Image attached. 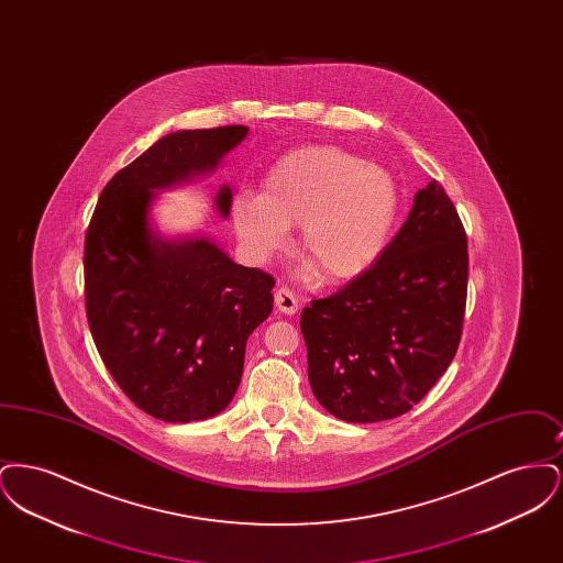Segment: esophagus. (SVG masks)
I'll use <instances>...</instances> for the list:
<instances>
[{
	"mask_svg": "<svg viewBox=\"0 0 563 563\" xmlns=\"http://www.w3.org/2000/svg\"><path fill=\"white\" fill-rule=\"evenodd\" d=\"M274 303L276 308L283 312V314H295L297 308H299V299L295 291H291L289 287H280L276 294H274Z\"/></svg>",
	"mask_w": 563,
	"mask_h": 563,
	"instance_id": "obj_1",
	"label": "esophagus"
}]
</instances>
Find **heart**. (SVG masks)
Instances as JSON below:
<instances>
[{
  "label": "heart",
  "instance_id": "1",
  "mask_svg": "<svg viewBox=\"0 0 563 563\" xmlns=\"http://www.w3.org/2000/svg\"><path fill=\"white\" fill-rule=\"evenodd\" d=\"M399 214L395 177L338 145H308L269 168L264 196L242 194L234 228L257 260L289 244L301 223V253L324 283L352 280L374 266Z\"/></svg>",
  "mask_w": 563,
  "mask_h": 563
}]
</instances>
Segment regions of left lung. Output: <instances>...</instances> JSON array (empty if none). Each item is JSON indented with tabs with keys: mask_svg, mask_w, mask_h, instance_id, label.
Segmentation results:
<instances>
[{
	"mask_svg": "<svg viewBox=\"0 0 563 563\" xmlns=\"http://www.w3.org/2000/svg\"><path fill=\"white\" fill-rule=\"evenodd\" d=\"M466 285V232L432 179L374 266L301 310L317 401L346 422L407 413L455 356Z\"/></svg>",
	"mask_w": 563,
	"mask_h": 563,
	"instance_id": "8db88e82",
	"label": "left lung"
}]
</instances>
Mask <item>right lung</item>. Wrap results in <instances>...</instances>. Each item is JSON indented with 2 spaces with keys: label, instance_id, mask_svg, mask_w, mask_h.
I'll return each mask as SVG.
<instances>
[{
  "label": "right lung",
  "instance_id": "add662e5",
  "mask_svg": "<svg viewBox=\"0 0 563 563\" xmlns=\"http://www.w3.org/2000/svg\"><path fill=\"white\" fill-rule=\"evenodd\" d=\"M249 129L177 131L118 170L84 242L92 340L122 393L162 422L217 416L232 401L249 335L272 312L274 278L234 264L207 236L164 241L150 225L154 189L213 173ZM214 207L230 214L232 189Z\"/></svg>",
  "mask_w": 563,
  "mask_h": 563
}]
</instances>
